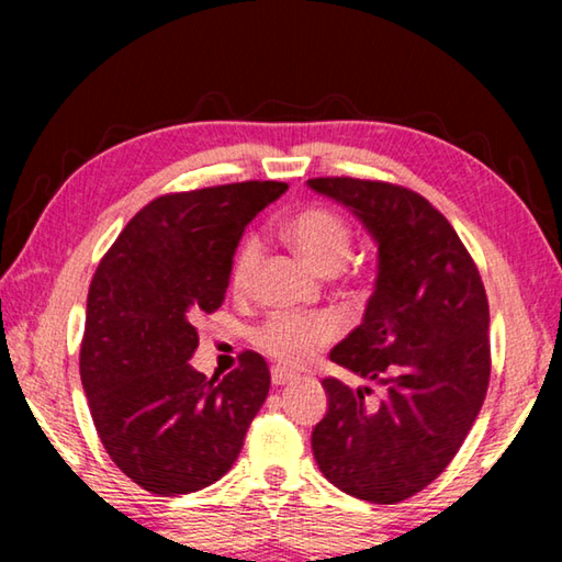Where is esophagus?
I'll use <instances>...</instances> for the list:
<instances>
[{"label":"esophagus","instance_id":"obj_1","mask_svg":"<svg viewBox=\"0 0 562 562\" xmlns=\"http://www.w3.org/2000/svg\"><path fill=\"white\" fill-rule=\"evenodd\" d=\"M292 379H294V374L290 372V369H284V367H272V384H274V386L290 384Z\"/></svg>","mask_w":562,"mask_h":562}]
</instances>
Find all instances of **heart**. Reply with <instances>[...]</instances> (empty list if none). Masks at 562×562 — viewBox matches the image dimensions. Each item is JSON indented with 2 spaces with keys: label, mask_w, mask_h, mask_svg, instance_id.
<instances>
[{
  "label": "heart",
  "mask_w": 562,
  "mask_h": 562,
  "mask_svg": "<svg viewBox=\"0 0 562 562\" xmlns=\"http://www.w3.org/2000/svg\"><path fill=\"white\" fill-rule=\"evenodd\" d=\"M282 233L297 250L322 272H337L347 262L355 243L351 225L331 207L310 205L290 215ZM262 260V240L258 233L243 235L231 260V284L235 290H247L255 280ZM339 335L337 319L319 315H294V312H272L252 329V341L265 355L280 364L300 367Z\"/></svg>",
  "instance_id": "heart-1"
}]
</instances>
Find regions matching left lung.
Here are the masks:
<instances>
[{
	"label": "left lung",
	"mask_w": 562,
	"mask_h": 562,
	"mask_svg": "<svg viewBox=\"0 0 562 562\" xmlns=\"http://www.w3.org/2000/svg\"><path fill=\"white\" fill-rule=\"evenodd\" d=\"M347 205L379 243L364 319L329 359L386 386L322 379L329 408L312 431L319 471L349 496L398 503L439 479L481 412L491 379L488 300L451 223L404 186L310 178Z\"/></svg>",
	"instance_id": "8db88e82"
}]
</instances>
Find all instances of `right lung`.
Segmentation results:
<instances>
[{
	"mask_svg": "<svg viewBox=\"0 0 562 562\" xmlns=\"http://www.w3.org/2000/svg\"><path fill=\"white\" fill-rule=\"evenodd\" d=\"M288 183L245 180L166 193L131 217L93 274L81 384L111 461L156 496L211 486L231 471L270 392L258 351L207 379L190 367L195 317L225 302L245 225Z\"/></svg>",
	"mask_w": 562,
	"mask_h": 562,
	"instance_id": "obj_1",
	"label": "right lung"
}]
</instances>
